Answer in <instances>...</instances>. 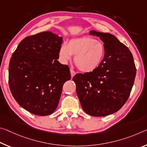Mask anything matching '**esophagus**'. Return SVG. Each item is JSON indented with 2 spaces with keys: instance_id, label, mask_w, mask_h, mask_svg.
Listing matches in <instances>:
<instances>
[{
  "instance_id": "34e87169",
  "label": "esophagus",
  "mask_w": 147,
  "mask_h": 147,
  "mask_svg": "<svg viewBox=\"0 0 147 147\" xmlns=\"http://www.w3.org/2000/svg\"><path fill=\"white\" fill-rule=\"evenodd\" d=\"M70 71H71V77L73 78V76L75 75V74H76V72L74 71V70H73V69H71L70 70Z\"/></svg>"
}]
</instances>
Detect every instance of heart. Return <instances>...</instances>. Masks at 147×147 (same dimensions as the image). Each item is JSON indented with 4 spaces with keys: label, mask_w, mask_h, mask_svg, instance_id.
I'll list each match as a JSON object with an SVG mask.
<instances>
[{
    "label": "heart",
    "mask_w": 147,
    "mask_h": 147,
    "mask_svg": "<svg viewBox=\"0 0 147 147\" xmlns=\"http://www.w3.org/2000/svg\"><path fill=\"white\" fill-rule=\"evenodd\" d=\"M59 55L63 62H67L74 55V61L79 70L90 73L100 66L105 56V47L100 40L92 37L83 36L70 40L59 48Z\"/></svg>",
    "instance_id": "heart-1"
}]
</instances>
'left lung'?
<instances>
[{"instance_id":"left-lung-1","label":"left lung","mask_w":147,"mask_h":147,"mask_svg":"<svg viewBox=\"0 0 147 147\" xmlns=\"http://www.w3.org/2000/svg\"><path fill=\"white\" fill-rule=\"evenodd\" d=\"M89 33L103 42L105 56L97 69L76 74L73 80L85 113L105 116L119 111L126 102L134 85L136 68L131 52L116 36L94 30Z\"/></svg>"}]
</instances>
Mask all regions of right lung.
Masks as SVG:
<instances>
[{"label": "right lung", "mask_w": 147, "mask_h": 147, "mask_svg": "<svg viewBox=\"0 0 147 147\" xmlns=\"http://www.w3.org/2000/svg\"><path fill=\"white\" fill-rule=\"evenodd\" d=\"M62 37L50 31L21 41L9 64L8 82L18 103L32 114L47 116L56 109L69 67L57 61Z\"/></svg>", "instance_id": "1"}]
</instances>
